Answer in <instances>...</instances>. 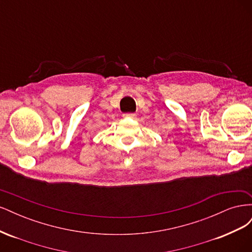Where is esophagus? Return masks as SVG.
Listing matches in <instances>:
<instances>
[{
    "label": "esophagus",
    "mask_w": 252,
    "mask_h": 252,
    "mask_svg": "<svg viewBox=\"0 0 252 252\" xmlns=\"http://www.w3.org/2000/svg\"><path fill=\"white\" fill-rule=\"evenodd\" d=\"M123 117H124L125 119H130V120H133V119H135L136 114H135V113H125Z\"/></svg>",
    "instance_id": "obj_1"
}]
</instances>
